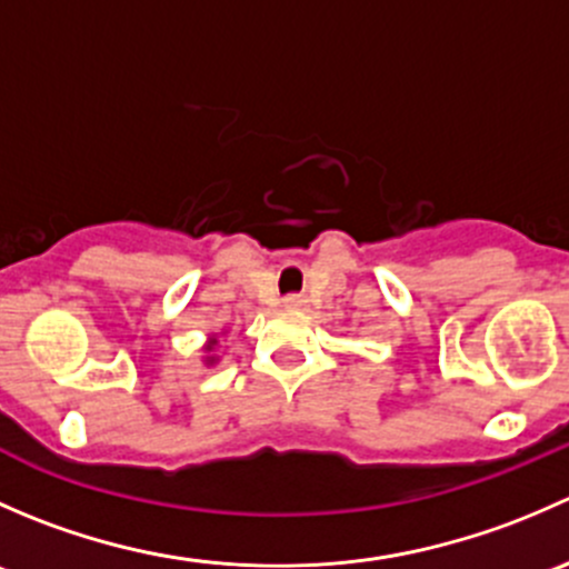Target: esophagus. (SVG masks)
<instances>
[{"mask_svg": "<svg viewBox=\"0 0 569 569\" xmlns=\"http://www.w3.org/2000/svg\"><path fill=\"white\" fill-rule=\"evenodd\" d=\"M283 302H286V308H302V306H306V300H302L300 295H289Z\"/></svg>", "mask_w": 569, "mask_h": 569, "instance_id": "34e87169", "label": "esophagus"}]
</instances>
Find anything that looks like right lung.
Returning a JSON list of instances; mask_svg holds the SVG:
<instances>
[{
    "label": "right lung",
    "instance_id": "obj_1",
    "mask_svg": "<svg viewBox=\"0 0 569 569\" xmlns=\"http://www.w3.org/2000/svg\"><path fill=\"white\" fill-rule=\"evenodd\" d=\"M209 349H211V347H209Z\"/></svg>",
    "mask_w": 569,
    "mask_h": 569
}]
</instances>
